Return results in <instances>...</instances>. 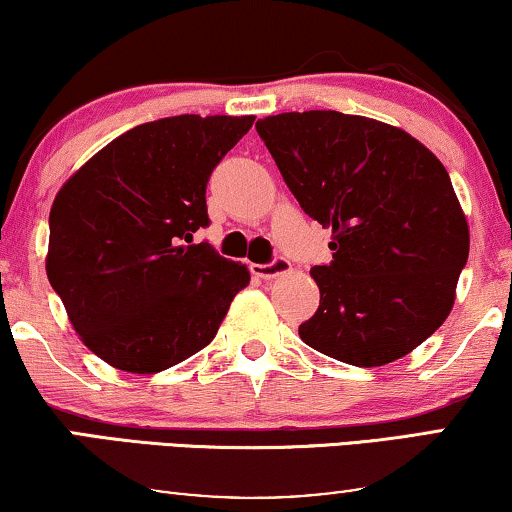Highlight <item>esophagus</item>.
Returning a JSON list of instances; mask_svg holds the SVG:
<instances>
[{"label": "esophagus", "instance_id": "esophagus-1", "mask_svg": "<svg viewBox=\"0 0 512 512\" xmlns=\"http://www.w3.org/2000/svg\"><path fill=\"white\" fill-rule=\"evenodd\" d=\"M251 272H254L256 277L261 279H275V277H282V275H289L291 272V263L286 261V258L277 256L272 263H265V265H251Z\"/></svg>", "mask_w": 512, "mask_h": 512}]
</instances>
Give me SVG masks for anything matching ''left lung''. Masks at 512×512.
<instances>
[{
    "label": "left lung",
    "mask_w": 512,
    "mask_h": 512,
    "mask_svg": "<svg viewBox=\"0 0 512 512\" xmlns=\"http://www.w3.org/2000/svg\"><path fill=\"white\" fill-rule=\"evenodd\" d=\"M256 130L303 212L333 233L300 340L359 368L410 354L452 312L471 247L443 163L396 125L340 111L265 116Z\"/></svg>",
    "instance_id": "obj_1"
}]
</instances>
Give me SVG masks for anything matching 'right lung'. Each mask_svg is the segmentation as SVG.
Returning a JSON list of instances; mask_svg holds the SVG:
<instances>
[{
	"label": "right lung",
	"mask_w": 512,
	"mask_h": 512,
	"mask_svg": "<svg viewBox=\"0 0 512 512\" xmlns=\"http://www.w3.org/2000/svg\"><path fill=\"white\" fill-rule=\"evenodd\" d=\"M256 116H172L97 151L55 195L46 275L83 345L125 373L153 375L214 340L247 265L193 233L205 188Z\"/></svg>",
	"instance_id": "right-lung-1"
}]
</instances>
